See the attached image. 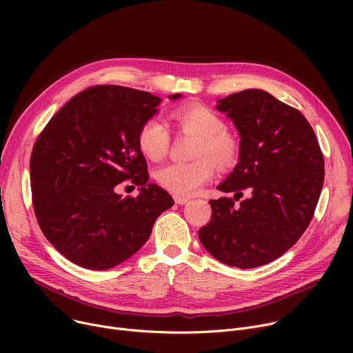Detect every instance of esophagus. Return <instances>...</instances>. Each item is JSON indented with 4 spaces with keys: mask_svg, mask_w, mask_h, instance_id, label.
Instances as JSON below:
<instances>
[{
    "mask_svg": "<svg viewBox=\"0 0 353 353\" xmlns=\"http://www.w3.org/2000/svg\"><path fill=\"white\" fill-rule=\"evenodd\" d=\"M174 201L177 203V205H186V203L189 201L188 197H181V196H174Z\"/></svg>",
    "mask_w": 353,
    "mask_h": 353,
    "instance_id": "1",
    "label": "esophagus"
}]
</instances>
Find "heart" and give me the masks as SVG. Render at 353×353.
<instances>
[{
  "label": "heart",
  "mask_w": 353,
  "mask_h": 353,
  "mask_svg": "<svg viewBox=\"0 0 353 353\" xmlns=\"http://www.w3.org/2000/svg\"><path fill=\"white\" fill-rule=\"evenodd\" d=\"M174 119L184 132L199 137L196 156L209 154L220 165H230L237 157V141L226 130L225 121L213 110L190 104L174 111ZM141 153L153 161L161 160L169 150L170 133L160 117L145 120L137 134ZM207 157L189 163H169L157 172L160 186L176 196H192L214 174V163Z\"/></svg>",
  "instance_id": "obj_1"
}]
</instances>
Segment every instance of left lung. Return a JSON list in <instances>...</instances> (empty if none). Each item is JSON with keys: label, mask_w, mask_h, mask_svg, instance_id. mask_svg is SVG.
<instances>
[{"label": "left lung", "mask_w": 353, "mask_h": 353, "mask_svg": "<svg viewBox=\"0 0 353 353\" xmlns=\"http://www.w3.org/2000/svg\"><path fill=\"white\" fill-rule=\"evenodd\" d=\"M240 136L239 163L210 200L212 219L199 230L206 250L240 269L263 266L288 252L307 229L325 179V161L312 125L263 90L217 100ZM248 190V199L234 201Z\"/></svg>", "instance_id": "obj_1"}]
</instances>
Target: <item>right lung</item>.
<instances>
[{
  "instance_id": "right-lung-1",
  "label": "right lung",
  "mask_w": 353,
  "mask_h": 353,
  "mask_svg": "<svg viewBox=\"0 0 353 353\" xmlns=\"http://www.w3.org/2000/svg\"><path fill=\"white\" fill-rule=\"evenodd\" d=\"M160 101L128 87H90L64 104L37 139L30 160L34 212L48 242L70 262L92 270L123 263L174 205L164 189L148 183L137 143ZM124 179L141 186L137 198L115 193Z\"/></svg>"
}]
</instances>
